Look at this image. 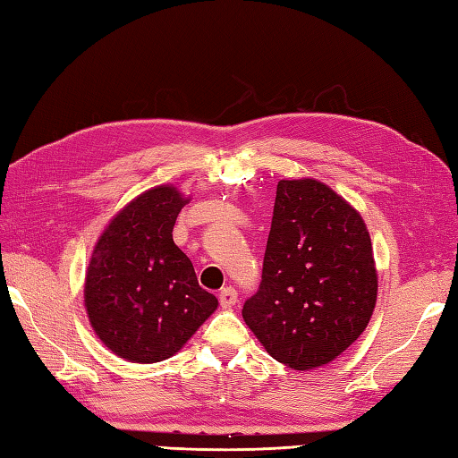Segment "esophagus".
<instances>
[{"mask_svg":"<svg viewBox=\"0 0 458 458\" xmlns=\"http://www.w3.org/2000/svg\"><path fill=\"white\" fill-rule=\"evenodd\" d=\"M218 301H220V305H222L224 309L236 305V301H238L236 289H234V287H224V289L220 291V293H218Z\"/></svg>","mask_w":458,"mask_h":458,"instance_id":"obj_1","label":"esophagus"}]
</instances>
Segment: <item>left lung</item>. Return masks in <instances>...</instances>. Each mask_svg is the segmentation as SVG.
<instances>
[{
	"label": "left lung",
	"instance_id": "1",
	"mask_svg": "<svg viewBox=\"0 0 458 458\" xmlns=\"http://www.w3.org/2000/svg\"><path fill=\"white\" fill-rule=\"evenodd\" d=\"M377 276L362 216L313 179L279 181L261 284L242 317L277 362L328 364L364 333Z\"/></svg>",
	"mask_w": 458,
	"mask_h": 458
}]
</instances>
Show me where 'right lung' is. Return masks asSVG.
<instances>
[{
    "mask_svg": "<svg viewBox=\"0 0 458 458\" xmlns=\"http://www.w3.org/2000/svg\"><path fill=\"white\" fill-rule=\"evenodd\" d=\"M184 202L167 184L143 192L94 248L84 285L90 325L114 354L131 362L171 358L218 305L173 242Z\"/></svg>",
    "mask_w": 458,
    "mask_h": 458,
    "instance_id": "1",
    "label": "right lung"
}]
</instances>
